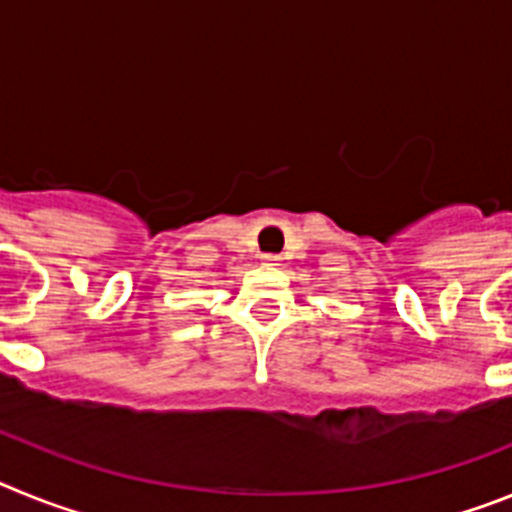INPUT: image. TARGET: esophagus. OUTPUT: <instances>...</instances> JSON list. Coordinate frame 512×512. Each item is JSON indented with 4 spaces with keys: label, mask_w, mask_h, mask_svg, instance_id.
Wrapping results in <instances>:
<instances>
[{
    "label": "esophagus",
    "mask_w": 512,
    "mask_h": 512,
    "mask_svg": "<svg viewBox=\"0 0 512 512\" xmlns=\"http://www.w3.org/2000/svg\"><path fill=\"white\" fill-rule=\"evenodd\" d=\"M261 261H264L266 266H279V261L282 259H279L277 253H264V256H261Z\"/></svg>",
    "instance_id": "obj_1"
}]
</instances>
